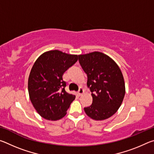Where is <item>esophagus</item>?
Segmentation results:
<instances>
[{"instance_id": "esophagus-1", "label": "esophagus", "mask_w": 154, "mask_h": 154, "mask_svg": "<svg viewBox=\"0 0 154 154\" xmlns=\"http://www.w3.org/2000/svg\"><path fill=\"white\" fill-rule=\"evenodd\" d=\"M78 95L79 96H81V95H82L83 93H84V90H83V89L82 88H79V91H78Z\"/></svg>"}]
</instances>
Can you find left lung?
Here are the masks:
<instances>
[{
  "instance_id": "obj_1",
  "label": "left lung",
  "mask_w": 154,
  "mask_h": 154,
  "mask_svg": "<svg viewBox=\"0 0 154 154\" xmlns=\"http://www.w3.org/2000/svg\"><path fill=\"white\" fill-rule=\"evenodd\" d=\"M79 61L88 75L87 85L92 104L84 108L88 116L104 120L116 113L124 100L126 88L118 65L109 56L99 51L79 55Z\"/></svg>"
}]
</instances>
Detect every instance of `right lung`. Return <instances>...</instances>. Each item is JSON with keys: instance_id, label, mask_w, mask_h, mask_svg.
Listing matches in <instances>:
<instances>
[{"instance_id": "obj_1", "label": "right lung", "mask_w": 154, "mask_h": 154, "mask_svg": "<svg viewBox=\"0 0 154 154\" xmlns=\"http://www.w3.org/2000/svg\"><path fill=\"white\" fill-rule=\"evenodd\" d=\"M77 60V55L51 50L44 52L34 63L28 77V94L42 118L56 121L66 116L75 96L65 91L62 76Z\"/></svg>"}]
</instances>
